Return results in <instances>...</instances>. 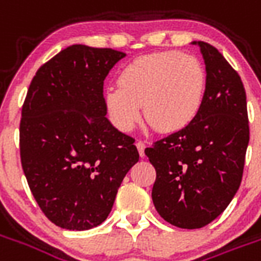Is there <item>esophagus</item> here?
Returning <instances> with one entry per match:
<instances>
[{"instance_id":"esophagus-1","label":"esophagus","mask_w":261,"mask_h":261,"mask_svg":"<svg viewBox=\"0 0 261 261\" xmlns=\"http://www.w3.org/2000/svg\"><path fill=\"white\" fill-rule=\"evenodd\" d=\"M137 148H138V152H140V155L141 156H144V151H145V144L142 141H137L136 142Z\"/></svg>"}]
</instances>
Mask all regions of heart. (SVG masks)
<instances>
[{
	"label": "heart",
	"mask_w": 261,
	"mask_h": 261,
	"mask_svg": "<svg viewBox=\"0 0 261 261\" xmlns=\"http://www.w3.org/2000/svg\"><path fill=\"white\" fill-rule=\"evenodd\" d=\"M205 93L207 72L200 60L180 51H159L125 65L119 85L106 88L105 103L121 131L136 128L145 112L153 128L173 133L197 119Z\"/></svg>",
	"instance_id": "1"
}]
</instances>
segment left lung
I'll return each mask as SVG.
<instances>
[{
    "label": "left lung",
    "mask_w": 261,
    "mask_h": 261,
    "mask_svg": "<svg viewBox=\"0 0 261 261\" xmlns=\"http://www.w3.org/2000/svg\"><path fill=\"white\" fill-rule=\"evenodd\" d=\"M198 46L207 93L197 119L145 149L155 166L152 201L158 214L183 229H198L224 213L241 186L249 144L246 92L217 48Z\"/></svg>",
    "instance_id": "left-lung-1"
}]
</instances>
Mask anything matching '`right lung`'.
I'll use <instances>...</instances> for the list:
<instances>
[{"label": "right lung", "mask_w": 261, "mask_h": 261, "mask_svg": "<svg viewBox=\"0 0 261 261\" xmlns=\"http://www.w3.org/2000/svg\"><path fill=\"white\" fill-rule=\"evenodd\" d=\"M125 53L72 44L43 64L22 108L20 161L44 215L86 230L112 211L121 181L138 162L134 138L109 119L103 81Z\"/></svg>", "instance_id": "add662e5"}]
</instances>
